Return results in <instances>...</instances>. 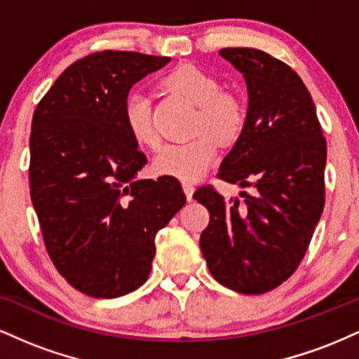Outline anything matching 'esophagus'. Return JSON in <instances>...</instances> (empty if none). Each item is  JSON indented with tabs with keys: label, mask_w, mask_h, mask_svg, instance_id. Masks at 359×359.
Instances as JSON below:
<instances>
[{
	"label": "esophagus",
	"mask_w": 359,
	"mask_h": 359,
	"mask_svg": "<svg viewBox=\"0 0 359 359\" xmlns=\"http://www.w3.org/2000/svg\"><path fill=\"white\" fill-rule=\"evenodd\" d=\"M182 189H184L185 197H187V201H192V196H194V185H192V184H189V182H184V184H182Z\"/></svg>",
	"instance_id": "34e87169"
}]
</instances>
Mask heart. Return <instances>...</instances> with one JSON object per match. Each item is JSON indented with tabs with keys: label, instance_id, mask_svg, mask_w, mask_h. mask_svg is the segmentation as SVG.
I'll return each instance as SVG.
<instances>
[{
	"label": "heart",
	"instance_id": "b5f03b06",
	"mask_svg": "<svg viewBox=\"0 0 359 359\" xmlns=\"http://www.w3.org/2000/svg\"><path fill=\"white\" fill-rule=\"evenodd\" d=\"M162 84L197 106L194 130L201 135L187 143L163 147L155 156L154 170L158 175L194 182L216 160L219 151L217 139L222 145H229L241 137L246 125V106L238 94L222 90L212 74L192 64L172 69L162 79ZM123 119L128 133L138 145L150 148L158 145V133L151 119V102L147 94L133 93L128 96L123 106Z\"/></svg>",
	"mask_w": 359,
	"mask_h": 359
}]
</instances>
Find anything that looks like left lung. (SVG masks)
Returning a JSON list of instances; mask_svg holds the SVG:
<instances>
[{
  "label": "left lung",
  "instance_id": "1",
  "mask_svg": "<svg viewBox=\"0 0 359 359\" xmlns=\"http://www.w3.org/2000/svg\"><path fill=\"white\" fill-rule=\"evenodd\" d=\"M243 74L248 113L217 177L251 187L224 201L211 185L194 199L209 211L201 234L208 269L240 294H265L297 270L324 209L327 145L311 94L285 62L258 48H221Z\"/></svg>",
  "mask_w": 359,
  "mask_h": 359
}]
</instances>
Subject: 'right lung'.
<instances>
[{"label": "right lung", "mask_w": 359, "mask_h": 359, "mask_svg": "<svg viewBox=\"0 0 359 359\" xmlns=\"http://www.w3.org/2000/svg\"><path fill=\"white\" fill-rule=\"evenodd\" d=\"M168 57L94 52L36 104L30 196L48 257L74 288L116 299L147 282L158 229L185 204L175 177L137 180L147 156L128 133V93Z\"/></svg>", "instance_id": "right-lung-1"}]
</instances>
